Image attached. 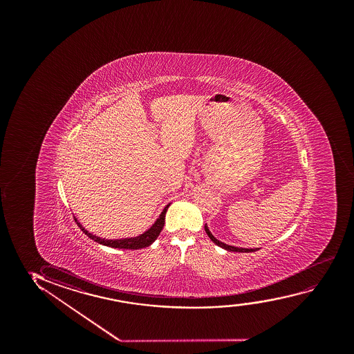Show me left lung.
<instances>
[{
	"label": "left lung",
	"instance_id": "left-lung-1",
	"mask_svg": "<svg viewBox=\"0 0 354 354\" xmlns=\"http://www.w3.org/2000/svg\"><path fill=\"white\" fill-rule=\"evenodd\" d=\"M204 230H205V232H207V234H208V237L213 241L216 245H218V247L223 248V249H226V250H228V252H257V250H259V249H245V248H236L232 247V245H228V244H225V243L220 242V241H218L216 238L214 237L213 234L210 233V231H209L208 226L207 225H204Z\"/></svg>",
	"mask_w": 354,
	"mask_h": 354
}]
</instances>
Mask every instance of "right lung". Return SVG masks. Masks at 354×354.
<instances>
[{
  "label": "right lung",
  "instance_id": "add662e5",
  "mask_svg": "<svg viewBox=\"0 0 354 354\" xmlns=\"http://www.w3.org/2000/svg\"><path fill=\"white\" fill-rule=\"evenodd\" d=\"M168 208H169V204L163 209V212L160 214V218H157V221L152 225V227H151L150 230H147L145 233H142V234L138 236V237L124 238V239H102V238L97 237V236H94L92 233L88 232L87 230H84V228L82 227V225L77 223V218H75V221L77 223L78 227L81 228L83 233H86L88 237L93 239V241L100 243L102 245H106V247L118 248V249H129V250L133 249V250H134V249H141V248L149 247L152 243L155 242L156 238L160 236V231H162V228L165 226V213H167Z\"/></svg>",
  "mask_w": 354,
  "mask_h": 354
}]
</instances>
